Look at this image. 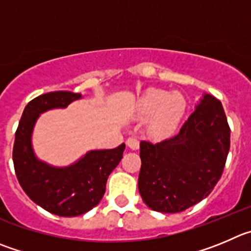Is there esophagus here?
Instances as JSON below:
<instances>
[{"label":"esophagus","instance_id":"34e87169","mask_svg":"<svg viewBox=\"0 0 251 251\" xmlns=\"http://www.w3.org/2000/svg\"><path fill=\"white\" fill-rule=\"evenodd\" d=\"M126 144H127V146L130 147L131 150H137L140 147V141L136 137H128Z\"/></svg>","mask_w":251,"mask_h":251}]
</instances>
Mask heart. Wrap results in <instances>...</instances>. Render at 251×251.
Listing matches in <instances>:
<instances>
[{
	"mask_svg": "<svg viewBox=\"0 0 251 251\" xmlns=\"http://www.w3.org/2000/svg\"><path fill=\"white\" fill-rule=\"evenodd\" d=\"M184 107L186 101L179 93L150 89L140 99L137 114L142 119L153 116L149 126L150 133L153 137H163L177 127Z\"/></svg>",
	"mask_w": 251,
	"mask_h": 251,
	"instance_id": "heart-1",
	"label": "heart"
}]
</instances>
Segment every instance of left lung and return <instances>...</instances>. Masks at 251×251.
Listing matches in <instances>:
<instances>
[{
    "mask_svg": "<svg viewBox=\"0 0 251 251\" xmlns=\"http://www.w3.org/2000/svg\"><path fill=\"white\" fill-rule=\"evenodd\" d=\"M230 149L223 105L205 94L177 135L140 142L139 191L152 210L178 213L197 204L221 179Z\"/></svg>",
    "mask_w": 251,
    "mask_h": 251,
    "instance_id": "1",
    "label": "left lung"
}]
</instances>
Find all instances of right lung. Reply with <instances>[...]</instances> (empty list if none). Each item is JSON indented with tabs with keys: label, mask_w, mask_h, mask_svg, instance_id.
Segmentation results:
<instances>
[{
	"label": "right lung",
	"mask_w": 251,
	"mask_h": 251,
	"mask_svg": "<svg viewBox=\"0 0 251 251\" xmlns=\"http://www.w3.org/2000/svg\"><path fill=\"white\" fill-rule=\"evenodd\" d=\"M80 94L51 91L30 100L25 107L13 144V166L21 187L36 204L60 217H76L99 204L106 181L123 158L125 144L112 150L86 153L69 167L57 168L34 156L30 136L41 112L65 107Z\"/></svg>",
	"instance_id": "right-lung-1"
}]
</instances>
